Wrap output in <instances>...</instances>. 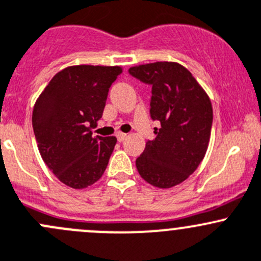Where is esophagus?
<instances>
[{
	"instance_id": "1",
	"label": "esophagus",
	"mask_w": 261,
	"mask_h": 261,
	"mask_svg": "<svg viewBox=\"0 0 261 261\" xmlns=\"http://www.w3.org/2000/svg\"><path fill=\"white\" fill-rule=\"evenodd\" d=\"M127 136H128V134L122 133V132H118V133H117V138H118V141H119V142L124 141V139L127 138Z\"/></svg>"
}]
</instances>
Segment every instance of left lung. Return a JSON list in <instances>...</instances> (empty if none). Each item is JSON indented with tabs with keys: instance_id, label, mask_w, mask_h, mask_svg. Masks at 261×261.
<instances>
[{
	"instance_id": "left-lung-1",
	"label": "left lung",
	"mask_w": 261,
	"mask_h": 261,
	"mask_svg": "<svg viewBox=\"0 0 261 261\" xmlns=\"http://www.w3.org/2000/svg\"><path fill=\"white\" fill-rule=\"evenodd\" d=\"M129 73L152 86L151 118L161 123L156 138L136 160L139 175L160 189L179 185L197 170L210 144L213 109L189 69L176 62L134 66Z\"/></svg>"
}]
</instances>
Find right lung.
I'll return each mask as SVG.
<instances>
[{"label": "right lung", "instance_id": "add662e5", "mask_svg": "<svg viewBox=\"0 0 261 261\" xmlns=\"http://www.w3.org/2000/svg\"><path fill=\"white\" fill-rule=\"evenodd\" d=\"M119 66H69L39 95L33 128L40 156L59 181L84 189L104 174L117 138L92 136Z\"/></svg>", "mask_w": 261, "mask_h": 261}]
</instances>
